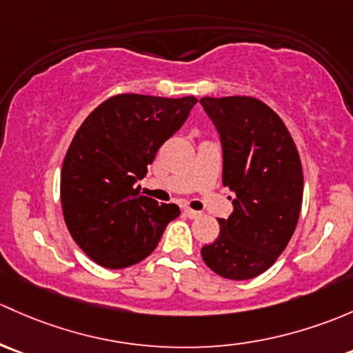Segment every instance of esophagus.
I'll return each instance as SVG.
<instances>
[{"label": "esophagus", "mask_w": 353, "mask_h": 353, "mask_svg": "<svg viewBox=\"0 0 353 353\" xmlns=\"http://www.w3.org/2000/svg\"><path fill=\"white\" fill-rule=\"evenodd\" d=\"M184 214H186L188 218H198V216H201V211H194V210H189V208H186V210H184Z\"/></svg>", "instance_id": "1"}]
</instances>
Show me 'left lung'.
I'll return each mask as SVG.
<instances>
[{
  "instance_id": "obj_1",
  "label": "left lung",
  "mask_w": 353,
  "mask_h": 353,
  "mask_svg": "<svg viewBox=\"0 0 353 353\" xmlns=\"http://www.w3.org/2000/svg\"><path fill=\"white\" fill-rule=\"evenodd\" d=\"M220 133L223 184L235 192L220 235L201 248L205 264L225 279L265 272L288 247L303 203L298 148L279 114L250 96L201 98Z\"/></svg>"
}]
</instances>
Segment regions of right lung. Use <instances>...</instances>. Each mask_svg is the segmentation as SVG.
<instances>
[{
  "label": "right lung",
  "mask_w": 353,
  "mask_h": 353,
  "mask_svg": "<svg viewBox=\"0 0 353 353\" xmlns=\"http://www.w3.org/2000/svg\"><path fill=\"white\" fill-rule=\"evenodd\" d=\"M194 96L118 94L83 121L61 172V203L74 242L96 264L123 269L154 252L165 226L181 214L140 194L157 150L188 120Z\"/></svg>",
  "instance_id": "add662e5"
}]
</instances>
